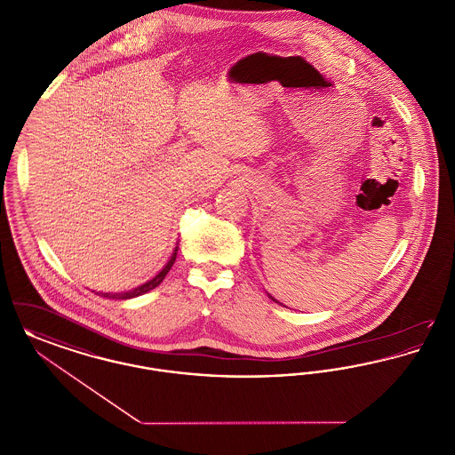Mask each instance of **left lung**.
Returning <instances> with one entry per match:
<instances>
[{
    "label": "left lung",
    "mask_w": 455,
    "mask_h": 455,
    "mask_svg": "<svg viewBox=\"0 0 455 455\" xmlns=\"http://www.w3.org/2000/svg\"><path fill=\"white\" fill-rule=\"evenodd\" d=\"M267 295H269V293H267ZM269 299H271V300H273V302L280 303V302H278V300H276V299H273V297H271V295H269Z\"/></svg>",
    "instance_id": "obj_1"
}]
</instances>
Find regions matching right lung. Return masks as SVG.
Instances as JSON below:
<instances>
[{
    "mask_svg": "<svg viewBox=\"0 0 455 455\" xmlns=\"http://www.w3.org/2000/svg\"><path fill=\"white\" fill-rule=\"evenodd\" d=\"M177 249H179V242L175 243V249H173L172 256H171V259L167 260V264L153 276L152 280H148L147 283H143V284H140V286H136V288H131L128 291H119V293H100L102 297H106V299H114V300H130V299H136V297H140V295H145V293H148L150 290L153 288H156L160 283L165 280V276H167V273L171 271V267L173 266V262H175V258H177Z\"/></svg>",
    "mask_w": 455,
    "mask_h": 455,
    "instance_id": "right-lung-1",
    "label": "right lung"
}]
</instances>
